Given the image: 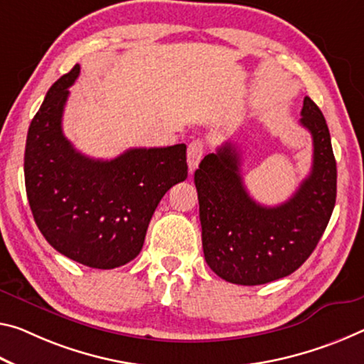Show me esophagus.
<instances>
[{
    "label": "esophagus",
    "mask_w": 364,
    "mask_h": 364,
    "mask_svg": "<svg viewBox=\"0 0 364 364\" xmlns=\"http://www.w3.org/2000/svg\"><path fill=\"white\" fill-rule=\"evenodd\" d=\"M204 157V144L203 141H193L191 144L188 146V165H189V170L194 171L198 168L199 161L203 160Z\"/></svg>",
    "instance_id": "1"
}]
</instances>
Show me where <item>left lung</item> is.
<instances>
[{"label":"left lung","mask_w":364,"mask_h":364,"mask_svg":"<svg viewBox=\"0 0 364 364\" xmlns=\"http://www.w3.org/2000/svg\"><path fill=\"white\" fill-rule=\"evenodd\" d=\"M303 128L313 136V166L287 203L261 205L246 191L241 154L225 142L194 173L204 257L223 280L262 285L295 272L314 251L337 198V164L319 107L304 97Z\"/></svg>","instance_id":"8db88e82"}]
</instances>
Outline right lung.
Instances as JSON below:
<instances>
[{
	"label": "right lung",
	"mask_w": 364,
	"mask_h": 364,
	"mask_svg": "<svg viewBox=\"0 0 364 364\" xmlns=\"http://www.w3.org/2000/svg\"><path fill=\"white\" fill-rule=\"evenodd\" d=\"M76 65L51 85L27 132L28 205L58 252L92 269H114L139 255L165 193L188 178L186 146L129 149L119 157H85L63 134Z\"/></svg>",
	"instance_id": "1"
}]
</instances>
